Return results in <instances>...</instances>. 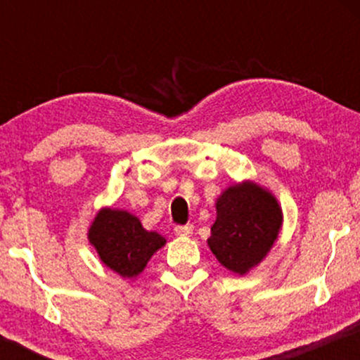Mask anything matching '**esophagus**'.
<instances>
[{"mask_svg": "<svg viewBox=\"0 0 360 360\" xmlns=\"http://www.w3.org/2000/svg\"><path fill=\"white\" fill-rule=\"evenodd\" d=\"M176 235H181V237H191L193 235V225H177L174 229Z\"/></svg>", "mask_w": 360, "mask_h": 360, "instance_id": "obj_1", "label": "esophagus"}]
</instances>
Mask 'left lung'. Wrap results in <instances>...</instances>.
<instances>
[{
  "label": "left lung",
  "instance_id": "8db88e82",
  "mask_svg": "<svg viewBox=\"0 0 360 360\" xmlns=\"http://www.w3.org/2000/svg\"><path fill=\"white\" fill-rule=\"evenodd\" d=\"M208 247L225 269L245 276L278 240L283 210L269 189L254 181L235 183L217 198Z\"/></svg>",
  "mask_w": 360,
  "mask_h": 360
}]
</instances>
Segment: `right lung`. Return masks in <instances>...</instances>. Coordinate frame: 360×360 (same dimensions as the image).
Returning a JSON list of instances; mask_svg holds the SVG:
<instances>
[{"instance_id": "add662e5", "label": "right lung", "mask_w": 360, "mask_h": 360, "mask_svg": "<svg viewBox=\"0 0 360 360\" xmlns=\"http://www.w3.org/2000/svg\"><path fill=\"white\" fill-rule=\"evenodd\" d=\"M88 240L106 267L128 279L137 278L152 255L166 245V238L143 229L135 214L110 206L91 221Z\"/></svg>"}]
</instances>
